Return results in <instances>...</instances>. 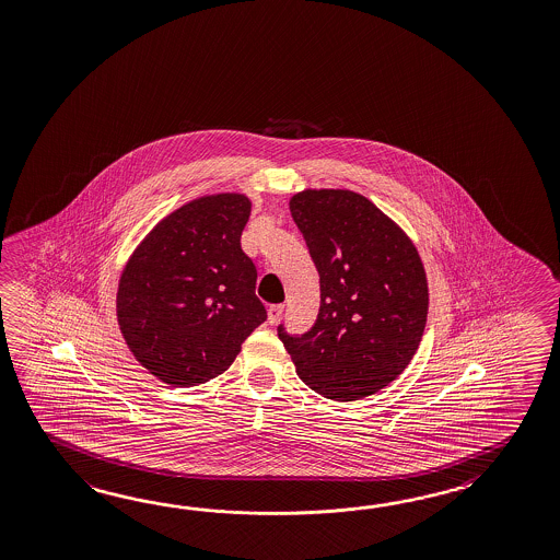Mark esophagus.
I'll use <instances>...</instances> for the list:
<instances>
[{
    "instance_id": "34e87169",
    "label": "esophagus",
    "mask_w": 560,
    "mask_h": 560,
    "mask_svg": "<svg viewBox=\"0 0 560 560\" xmlns=\"http://www.w3.org/2000/svg\"><path fill=\"white\" fill-rule=\"evenodd\" d=\"M282 314H284V304H272V306L268 308V320H270V325H276V323L282 318Z\"/></svg>"
}]
</instances>
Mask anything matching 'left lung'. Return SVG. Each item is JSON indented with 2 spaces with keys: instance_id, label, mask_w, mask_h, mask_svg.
Returning <instances> with one entry per match:
<instances>
[{
  "instance_id": "left-lung-1",
  "label": "left lung",
  "mask_w": 560,
  "mask_h": 560,
  "mask_svg": "<svg viewBox=\"0 0 560 560\" xmlns=\"http://www.w3.org/2000/svg\"><path fill=\"white\" fill-rule=\"evenodd\" d=\"M320 276V311L304 335L278 326L299 377L332 401L387 387L413 359L428 323V278L413 242L349 189H304L290 199Z\"/></svg>"
}]
</instances>
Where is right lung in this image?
Instances as JSON below:
<instances>
[{
	"mask_svg": "<svg viewBox=\"0 0 560 560\" xmlns=\"http://www.w3.org/2000/svg\"><path fill=\"white\" fill-rule=\"evenodd\" d=\"M249 211L242 194L197 197L156 223L120 273L122 338L167 385L222 375L266 320L256 266L240 244Z\"/></svg>",
	"mask_w": 560,
	"mask_h": 560,
	"instance_id": "add662e5",
	"label": "right lung"
}]
</instances>
